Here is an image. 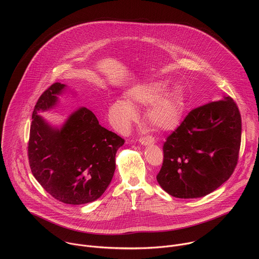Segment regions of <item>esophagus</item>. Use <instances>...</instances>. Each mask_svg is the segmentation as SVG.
Returning a JSON list of instances; mask_svg holds the SVG:
<instances>
[{
	"mask_svg": "<svg viewBox=\"0 0 259 259\" xmlns=\"http://www.w3.org/2000/svg\"><path fill=\"white\" fill-rule=\"evenodd\" d=\"M138 141H139V143H141L143 145L151 144V143L155 142V140H154V138L152 136H142V137H140L138 139Z\"/></svg>",
	"mask_w": 259,
	"mask_h": 259,
	"instance_id": "obj_1",
	"label": "esophagus"
}]
</instances>
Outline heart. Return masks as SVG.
<instances>
[{
    "label": "heart",
    "instance_id": "heart-1",
    "mask_svg": "<svg viewBox=\"0 0 259 259\" xmlns=\"http://www.w3.org/2000/svg\"><path fill=\"white\" fill-rule=\"evenodd\" d=\"M162 81L138 84L128 91V100L119 99L110 106V116L121 129H127L137 118L134 105L149 106L145 119L153 129L167 132L178 127L182 117V98Z\"/></svg>",
    "mask_w": 259,
    "mask_h": 259
}]
</instances>
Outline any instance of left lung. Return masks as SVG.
Listing matches in <instances>:
<instances>
[{
	"label": "left lung",
	"instance_id": "obj_1",
	"mask_svg": "<svg viewBox=\"0 0 259 259\" xmlns=\"http://www.w3.org/2000/svg\"><path fill=\"white\" fill-rule=\"evenodd\" d=\"M241 133L240 110L230 96L192 109L164 142L159 184L181 199L212 193L238 164Z\"/></svg>",
	"mask_w": 259,
	"mask_h": 259
}]
</instances>
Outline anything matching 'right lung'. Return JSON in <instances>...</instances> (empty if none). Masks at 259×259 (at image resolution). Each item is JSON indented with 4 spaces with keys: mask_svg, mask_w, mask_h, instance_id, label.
<instances>
[{
    "mask_svg": "<svg viewBox=\"0 0 259 259\" xmlns=\"http://www.w3.org/2000/svg\"><path fill=\"white\" fill-rule=\"evenodd\" d=\"M65 85L52 84L36 101L29 131L27 156L32 175L54 199L70 205L97 200L116 169V154L125 140L101 127L86 107L70 115L61 129L52 128L40 110L57 101Z\"/></svg>",
    "mask_w": 259,
    "mask_h": 259,
    "instance_id": "right-lung-1",
    "label": "right lung"
}]
</instances>
